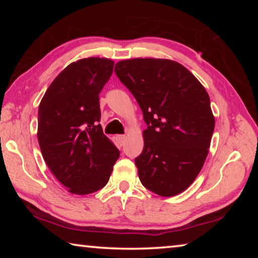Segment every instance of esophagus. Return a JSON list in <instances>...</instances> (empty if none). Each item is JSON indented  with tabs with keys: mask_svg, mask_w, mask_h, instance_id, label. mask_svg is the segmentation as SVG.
Returning a JSON list of instances; mask_svg holds the SVG:
<instances>
[{
	"mask_svg": "<svg viewBox=\"0 0 258 258\" xmlns=\"http://www.w3.org/2000/svg\"><path fill=\"white\" fill-rule=\"evenodd\" d=\"M116 140H117V142H118L120 146H123L124 143H125V141H126V137H125V135H117Z\"/></svg>",
	"mask_w": 258,
	"mask_h": 258,
	"instance_id": "1",
	"label": "esophagus"
}]
</instances>
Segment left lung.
Instances as JSON below:
<instances>
[{
	"mask_svg": "<svg viewBox=\"0 0 258 258\" xmlns=\"http://www.w3.org/2000/svg\"><path fill=\"white\" fill-rule=\"evenodd\" d=\"M119 81L134 95L147 130L135 158L139 178L163 197L181 194L203 168L215 127L207 91L176 61L130 59L116 63Z\"/></svg>",
	"mask_w": 258,
	"mask_h": 258,
	"instance_id": "obj_1",
	"label": "left lung"
}]
</instances>
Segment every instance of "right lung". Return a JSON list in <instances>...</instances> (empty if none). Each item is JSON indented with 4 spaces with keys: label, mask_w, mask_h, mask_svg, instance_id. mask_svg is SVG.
Returning a JSON list of instances; mask_svg holds the SVG:
<instances>
[{
    "label": "right lung",
    "mask_w": 258,
    "mask_h": 258,
    "mask_svg": "<svg viewBox=\"0 0 258 258\" xmlns=\"http://www.w3.org/2000/svg\"><path fill=\"white\" fill-rule=\"evenodd\" d=\"M113 61L81 59L61 72L38 107L37 138L42 156L69 192L89 195L107 184L119 150L103 134L99 94Z\"/></svg>",
    "instance_id": "right-lung-1"
}]
</instances>
